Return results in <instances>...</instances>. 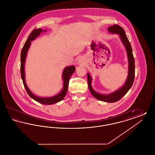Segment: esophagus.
Instances as JSON below:
<instances>
[{
    "mask_svg": "<svg viewBox=\"0 0 155 155\" xmlns=\"http://www.w3.org/2000/svg\"><path fill=\"white\" fill-rule=\"evenodd\" d=\"M82 63V60L81 59H78V63Z\"/></svg>",
    "mask_w": 155,
    "mask_h": 155,
    "instance_id": "34e87169",
    "label": "esophagus"
}]
</instances>
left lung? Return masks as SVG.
Wrapping results in <instances>:
<instances>
[{"label":"left lung","instance_id":"1","mask_svg":"<svg viewBox=\"0 0 155 155\" xmlns=\"http://www.w3.org/2000/svg\"><path fill=\"white\" fill-rule=\"evenodd\" d=\"M107 31L111 34H116L119 37L124 46H125L127 51L128 60V76L126 79L124 84L120 88L114 92H113L109 94H102L97 92L92 87V77L88 73V84L89 89L92 95L97 99L109 103H113L117 102L121 99L128 92L130 89L133 85L134 77H135V60L133 56V49L131 44L130 43L128 38L125 34V31L118 25H114L109 27Z\"/></svg>","mask_w":155,"mask_h":155}]
</instances>
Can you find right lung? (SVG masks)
I'll use <instances>...</instances> for the list:
<instances>
[{"instance_id": "right-lung-1", "label": "right lung", "mask_w": 155, "mask_h": 155, "mask_svg": "<svg viewBox=\"0 0 155 155\" xmlns=\"http://www.w3.org/2000/svg\"><path fill=\"white\" fill-rule=\"evenodd\" d=\"M46 30H42L41 28H38V29H35L33 30L32 32L30 34V36L28 37L24 45V46L21 52L20 71H21V76L24 86L26 89V91L28 94V95L32 99H33L34 100H35V101H37L39 103L49 105V104H53L54 103H58L64 99L67 92L70 78L75 71V67L74 66H70L66 67L64 68L63 74H62V79L63 80V87L58 94L51 97H40L32 94V92L30 91V89L28 88L25 81V59L27 57V52L30 48L31 42L35 40L36 38L39 37V35L42 32H46Z\"/></svg>"}]
</instances>
